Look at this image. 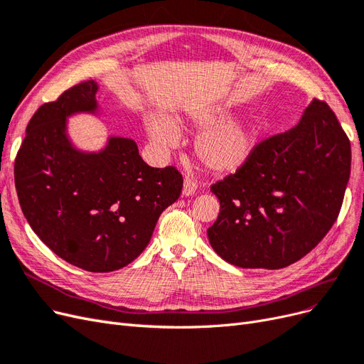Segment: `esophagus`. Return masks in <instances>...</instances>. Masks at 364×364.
<instances>
[{
	"label": "esophagus",
	"instance_id": "esophagus-1",
	"mask_svg": "<svg viewBox=\"0 0 364 364\" xmlns=\"http://www.w3.org/2000/svg\"><path fill=\"white\" fill-rule=\"evenodd\" d=\"M198 189V184L193 178H186L183 183V195L184 196H192L196 193Z\"/></svg>",
	"mask_w": 364,
	"mask_h": 364
}]
</instances>
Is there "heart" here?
Returning <instances> with one entry per match:
<instances>
[{"label": "heart", "instance_id": "b5f03b06", "mask_svg": "<svg viewBox=\"0 0 364 364\" xmlns=\"http://www.w3.org/2000/svg\"><path fill=\"white\" fill-rule=\"evenodd\" d=\"M191 121L199 130H204L195 142V154L201 165L212 172L230 173L240 169L252 156L259 137V128L251 122L228 121L224 109H204L191 114ZM145 130L161 151H169L178 144L175 125L163 116L149 114L145 119Z\"/></svg>", "mask_w": 364, "mask_h": 364}]
</instances>
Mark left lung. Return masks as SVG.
Here are the masks:
<instances>
[{
    "label": "left lung",
    "mask_w": 364,
    "mask_h": 364,
    "mask_svg": "<svg viewBox=\"0 0 364 364\" xmlns=\"http://www.w3.org/2000/svg\"><path fill=\"white\" fill-rule=\"evenodd\" d=\"M350 173V142L325 101L290 130L257 144L245 165L212 184L220 203L212 248L245 269L301 260L331 230Z\"/></svg>",
    "instance_id": "left-lung-1"
}]
</instances>
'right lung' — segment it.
I'll return each instance as SVG.
<instances>
[{"label": "right lung", "instance_id": "obj_1", "mask_svg": "<svg viewBox=\"0 0 364 364\" xmlns=\"http://www.w3.org/2000/svg\"><path fill=\"white\" fill-rule=\"evenodd\" d=\"M97 92L95 81H81L41 105L16 154L15 186L22 213L54 254L89 272H112L146 248L183 177L173 166H148L132 139L110 137L100 152L74 148L66 118L95 113Z\"/></svg>", "mask_w": 364, "mask_h": 364}]
</instances>
